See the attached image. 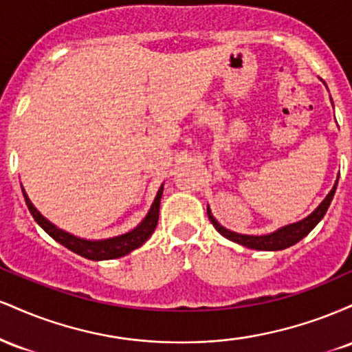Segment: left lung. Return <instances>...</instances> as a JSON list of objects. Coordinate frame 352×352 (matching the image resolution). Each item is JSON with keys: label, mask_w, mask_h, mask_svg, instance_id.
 Instances as JSON below:
<instances>
[{"label": "left lung", "mask_w": 352, "mask_h": 352, "mask_svg": "<svg viewBox=\"0 0 352 352\" xmlns=\"http://www.w3.org/2000/svg\"><path fill=\"white\" fill-rule=\"evenodd\" d=\"M336 187H338V182L334 184L333 190L328 193V197L321 201V205H319V207L314 210L309 217H306L305 220L298 221V223L288 225V227H283L280 230H276L274 233H270V235H263V236H250V235H240V233L230 232V230L223 228L220 223H218L215 218L212 217L210 210H207V213H208L210 221H212L217 232L220 233V235H223L225 238H228V240L235 241V243H240L243 246H248V248H253V250L278 252V250H285L288 248V246L298 243V241L302 240V238L308 235L311 230L316 227L319 220H321V218L324 217V213L328 212V207L331 200H333L334 192H336Z\"/></svg>", "instance_id": "obj_1"}]
</instances>
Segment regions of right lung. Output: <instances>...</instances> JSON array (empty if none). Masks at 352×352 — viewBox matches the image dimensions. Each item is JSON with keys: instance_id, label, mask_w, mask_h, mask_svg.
<instances>
[{"instance_id": "1", "label": "right lung", "mask_w": 352, "mask_h": 352, "mask_svg": "<svg viewBox=\"0 0 352 352\" xmlns=\"http://www.w3.org/2000/svg\"><path fill=\"white\" fill-rule=\"evenodd\" d=\"M162 192L164 188L160 187L155 200H153L148 215L145 217L142 223H140L137 228L132 230V232L116 238H109V240L89 241V240H80L78 236H72L69 233L63 232V230L56 228L54 225L50 223V221H47L46 218H44L41 213L34 208V205L31 204L30 199H28L26 192H24L23 188V195H24V200H26L28 208H30L31 215H33L34 220L39 223V227H41L47 235L54 238L56 241H59L60 245L69 248L71 252L78 253L80 256L87 258V260H96V261L112 260V258L124 256V254L131 253L132 250L139 248L140 245L148 240V236L152 235L153 230L157 227V221H159V208H160V199H162Z\"/></svg>"}]
</instances>
